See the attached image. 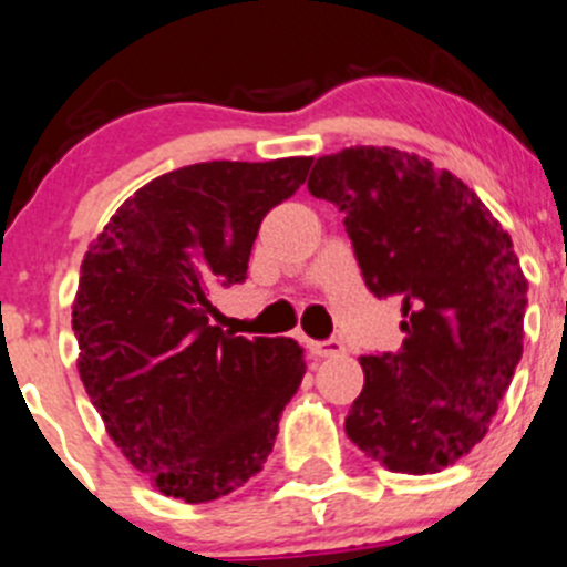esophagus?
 Returning a JSON list of instances; mask_svg holds the SVG:
<instances>
[{
    "label": "esophagus",
    "mask_w": 567,
    "mask_h": 567,
    "mask_svg": "<svg viewBox=\"0 0 567 567\" xmlns=\"http://www.w3.org/2000/svg\"><path fill=\"white\" fill-rule=\"evenodd\" d=\"M309 350H312V355H318V359H331V355L342 353L344 344L339 342V339H326V342H312Z\"/></svg>",
    "instance_id": "1"
}]
</instances>
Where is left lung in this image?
<instances>
[{"mask_svg": "<svg viewBox=\"0 0 567 567\" xmlns=\"http://www.w3.org/2000/svg\"><path fill=\"white\" fill-rule=\"evenodd\" d=\"M307 189L344 214L367 288L402 301V348L361 355L344 432L393 473H440L486 437L522 361L514 241L462 178L391 146L326 154Z\"/></svg>", "mask_w": 567, "mask_h": 567, "instance_id": "1", "label": "left lung"}]
</instances>
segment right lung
I'll return each instance as SVG.
<instances>
[{"instance_id":"1","label":"right lung","mask_w":567,"mask_h":567,"mask_svg":"<svg viewBox=\"0 0 567 567\" xmlns=\"http://www.w3.org/2000/svg\"><path fill=\"white\" fill-rule=\"evenodd\" d=\"M309 165L171 171L124 200L83 255L73 301L83 389L116 449L165 497L208 503L247 484L299 391V344L212 326V296L247 279L260 223Z\"/></svg>"}]
</instances>
